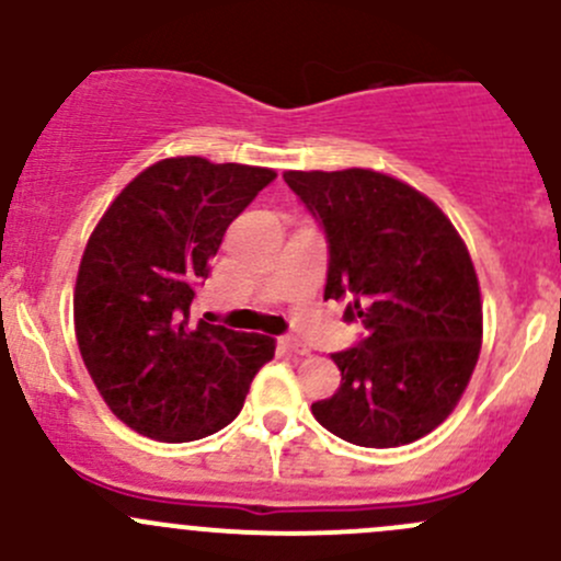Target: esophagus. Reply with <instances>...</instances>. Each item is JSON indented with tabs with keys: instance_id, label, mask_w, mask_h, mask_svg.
<instances>
[{
	"instance_id": "1",
	"label": "esophagus",
	"mask_w": 561,
	"mask_h": 561,
	"mask_svg": "<svg viewBox=\"0 0 561 561\" xmlns=\"http://www.w3.org/2000/svg\"><path fill=\"white\" fill-rule=\"evenodd\" d=\"M282 350H287V353H296V355H309V347L304 342H298L296 336H282L279 339Z\"/></svg>"
}]
</instances>
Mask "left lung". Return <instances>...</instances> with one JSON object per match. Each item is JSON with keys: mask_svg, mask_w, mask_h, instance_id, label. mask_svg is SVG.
<instances>
[{"mask_svg": "<svg viewBox=\"0 0 561 561\" xmlns=\"http://www.w3.org/2000/svg\"><path fill=\"white\" fill-rule=\"evenodd\" d=\"M328 241L325 301L366 336L333 353L342 386L314 401L328 432L360 448H399L439 426L461 399L483 339L478 274L450 219L393 175L287 171Z\"/></svg>", "mask_w": 561, "mask_h": 561, "instance_id": "8db88e82", "label": "left lung"}]
</instances>
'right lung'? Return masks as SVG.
Returning a JSON list of instances; mask_svg holds the SVG:
<instances>
[{
    "label": "right lung",
    "mask_w": 561,
    "mask_h": 561,
    "mask_svg": "<svg viewBox=\"0 0 561 561\" xmlns=\"http://www.w3.org/2000/svg\"><path fill=\"white\" fill-rule=\"evenodd\" d=\"M276 179L268 168L171 157L135 175L94 228L78 268L76 336L118 421L160 443H192L244 407L274 339L192 322L236 217Z\"/></svg>",
    "instance_id": "right-lung-1"
}]
</instances>
